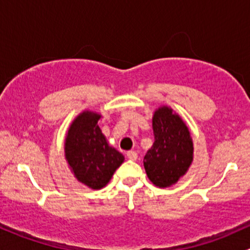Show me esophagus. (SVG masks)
I'll return each instance as SVG.
<instances>
[{"mask_svg": "<svg viewBox=\"0 0 250 250\" xmlns=\"http://www.w3.org/2000/svg\"><path fill=\"white\" fill-rule=\"evenodd\" d=\"M127 158L130 160H136L138 158V154H136L135 151H128L127 152Z\"/></svg>", "mask_w": 250, "mask_h": 250, "instance_id": "esophagus-1", "label": "esophagus"}]
</instances>
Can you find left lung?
<instances>
[{
  "instance_id": "obj_1",
  "label": "left lung",
  "mask_w": 250,
  "mask_h": 250,
  "mask_svg": "<svg viewBox=\"0 0 250 250\" xmlns=\"http://www.w3.org/2000/svg\"><path fill=\"white\" fill-rule=\"evenodd\" d=\"M154 143L144 158L147 177L159 188L175 185L193 162V140L183 120L169 106H160L152 118Z\"/></svg>"
}]
</instances>
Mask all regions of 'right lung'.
<instances>
[{
  "mask_svg": "<svg viewBox=\"0 0 250 250\" xmlns=\"http://www.w3.org/2000/svg\"><path fill=\"white\" fill-rule=\"evenodd\" d=\"M101 115L83 111L68 129L64 154L70 170L79 182L91 189L105 187L125 157L109 146L98 125Z\"/></svg>",
  "mask_w": 250,
  "mask_h": 250,
  "instance_id": "right-lung-1",
  "label": "right lung"
}]
</instances>
